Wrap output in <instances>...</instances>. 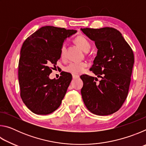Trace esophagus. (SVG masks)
Here are the masks:
<instances>
[{"mask_svg":"<svg viewBox=\"0 0 146 146\" xmlns=\"http://www.w3.org/2000/svg\"><path fill=\"white\" fill-rule=\"evenodd\" d=\"M72 76H73V79L79 78V75H72Z\"/></svg>","mask_w":146,"mask_h":146,"instance_id":"1","label":"esophagus"}]
</instances>
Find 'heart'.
Wrapping results in <instances>:
<instances>
[{
	"instance_id": "1",
	"label": "heart",
	"mask_w": 146,
	"mask_h": 146,
	"mask_svg": "<svg viewBox=\"0 0 146 146\" xmlns=\"http://www.w3.org/2000/svg\"><path fill=\"white\" fill-rule=\"evenodd\" d=\"M74 41L85 52H87L91 48L90 41L82 35L76 36ZM60 55L62 60H66L67 57V46L66 43L62 44L60 49ZM86 67H87V64L85 62H71L66 66L64 70L66 72L70 73L72 75H79L83 72Z\"/></svg>"
}]
</instances>
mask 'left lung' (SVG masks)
I'll list each match as a JSON object with an SVG mask.
<instances>
[{"instance_id": "1", "label": "left lung", "mask_w": 146, "mask_h": 146, "mask_svg": "<svg viewBox=\"0 0 146 146\" xmlns=\"http://www.w3.org/2000/svg\"><path fill=\"white\" fill-rule=\"evenodd\" d=\"M81 30L98 49L91 71L102 78L83 75L81 95L88 110L97 115H109L119 110L127 97L134 64L131 48L119 31L113 28Z\"/></svg>"}]
</instances>
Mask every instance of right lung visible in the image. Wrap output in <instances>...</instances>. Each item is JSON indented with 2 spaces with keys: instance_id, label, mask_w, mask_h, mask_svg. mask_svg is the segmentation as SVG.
<instances>
[{
  "instance_id": "right-lung-1",
  "label": "right lung",
  "mask_w": 146,
  "mask_h": 146,
  "mask_svg": "<svg viewBox=\"0 0 146 146\" xmlns=\"http://www.w3.org/2000/svg\"><path fill=\"white\" fill-rule=\"evenodd\" d=\"M76 32L46 26L24 42L18 71L21 97L36 115L50 114L61 104L72 76L64 71L58 79H50L49 75L60 58V49L64 40Z\"/></svg>"
}]
</instances>
